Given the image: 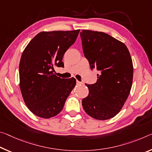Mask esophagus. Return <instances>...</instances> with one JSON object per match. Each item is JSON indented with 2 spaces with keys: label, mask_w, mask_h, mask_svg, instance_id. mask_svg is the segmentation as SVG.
<instances>
[{
  "label": "esophagus",
  "mask_w": 152,
  "mask_h": 152,
  "mask_svg": "<svg viewBox=\"0 0 152 152\" xmlns=\"http://www.w3.org/2000/svg\"><path fill=\"white\" fill-rule=\"evenodd\" d=\"M76 84H77V85H83V83H82V82H80V81H78V80H76Z\"/></svg>",
  "instance_id": "34e87169"
}]
</instances>
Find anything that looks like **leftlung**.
Instances as JSON below:
<instances>
[{"mask_svg":"<svg viewBox=\"0 0 152 152\" xmlns=\"http://www.w3.org/2000/svg\"><path fill=\"white\" fill-rule=\"evenodd\" d=\"M80 37L91 69L99 72L96 83L85 85L89 93L82 101L83 107L95 119L112 118L123 107L131 91L133 77L131 55L123 42L106 33L83 30Z\"/></svg>","mask_w":152,"mask_h":152,"instance_id":"8db88e82","label":"left lung"}]
</instances>
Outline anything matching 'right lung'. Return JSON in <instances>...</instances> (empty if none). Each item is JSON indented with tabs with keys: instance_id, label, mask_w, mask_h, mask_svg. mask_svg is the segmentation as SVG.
<instances>
[{
	"instance_id": "1",
	"label": "right lung",
	"mask_w": 152,
	"mask_h": 152,
	"mask_svg": "<svg viewBox=\"0 0 152 152\" xmlns=\"http://www.w3.org/2000/svg\"><path fill=\"white\" fill-rule=\"evenodd\" d=\"M79 32H40L23 50L19 67L20 90L26 105L37 116L49 118L58 114L76 85L75 78L55 76L54 67H64V55Z\"/></svg>"
}]
</instances>
